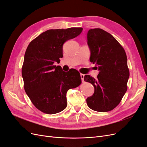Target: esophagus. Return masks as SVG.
I'll return each mask as SVG.
<instances>
[{
    "instance_id": "1",
    "label": "esophagus",
    "mask_w": 147,
    "mask_h": 147,
    "mask_svg": "<svg viewBox=\"0 0 147 147\" xmlns=\"http://www.w3.org/2000/svg\"><path fill=\"white\" fill-rule=\"evenodd\" d=\"M80 77H81V79H82V82H84V74H80Z\"/></svg>"
}]
</instances>
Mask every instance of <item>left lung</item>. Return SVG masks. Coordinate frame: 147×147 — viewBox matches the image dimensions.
Listing matches in <instances>:
<instances>
[{"label":"left lung","instance_id":"8db88e82","mask_svg":"<svg viewBox=\"0 0 147 147\" xmlns=\"http://www.w3.org/2000/svg\"><path fill=\"white\" fill-rule=\"evenodd\" d=\"M91 63L97 66L96 79L84 75V80L91 83L94 92L86 99L91 109L100 112L112 110L119 104L127 91L129 77L126 52L112 35L99 28L87 34Z\"/></svg>","mask_w":147,"mask_h":147}]
</instances>
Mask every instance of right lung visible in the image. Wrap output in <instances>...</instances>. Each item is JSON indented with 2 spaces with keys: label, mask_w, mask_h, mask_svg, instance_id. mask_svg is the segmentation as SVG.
<instances>
[{
  "label": "right lung",
  "mask_w": 147,
  "mask_h": 147,
  "mask_svg": "<svg viewBox=\"0 0 147 147\" xmlns=\"http://www.w3.org/2000/svg\"><path fill=\"white\" fill-rule=\"evenodd\" d=\"M82 28L50 29L31 41L26 49L22 77L26 94L34 106L47 114H55L67 107V92L82 83L77 70L64 72L54 65L62 58L63 44L77 37Z\"/></svg>",
  "instance_id": "1"
}]
</instances>
